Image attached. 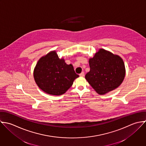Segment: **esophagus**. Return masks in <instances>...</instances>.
Here are the masks:
<instances>
[{
    "label": "esophagus",
    "mask_w": 146,
    "mask_h": 146,
    "mask_svg": "<svg viewBox=\"0 0 146 146\" xmlns=\"http://www.w3.org/2000/svg\"><path fill=\"white\" fill-rule=\"evenodd\" d=\"M79 75H80V76H84V72H82L79 74Z\"/></svg>",
    "instance_id": "esophagus-1"
}]
</instances>
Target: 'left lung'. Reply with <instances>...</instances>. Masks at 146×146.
I'll return each mask as SVG.
<instances>
[{
    "label": "left lung",
    "instance_id": "8db88e82",
    "mask_svg": "<svg viewBox=\"0 0 146 146\" xmlns=\"http://www.w3.org/2000/svg\"><path fill=\"white\" fill-rule=\"evenodd\" d=\"M90 71L86 79L100 95L117 88L125 76V67L122 58L104 49H100L90 59Z\"/></svg>",
    "mask_w": 146,
    "mask_h": 146
}]
</instances>
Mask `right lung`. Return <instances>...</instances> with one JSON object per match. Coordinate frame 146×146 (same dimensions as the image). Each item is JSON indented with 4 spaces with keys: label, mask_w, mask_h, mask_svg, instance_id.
I'll return each instance as SVG.
<instances>
[{
    "label": "right lung",
    "mask_w": 146,
    "mask_h": 146,
    "mask_svg": "<svg viewBox=\"0 0 146 146\" xmlns=\"http://www.w3.org/2000/svg\"><path fill=\"white\" fill-rule=\"evenodd\" d=\"M72 64H67L59 59L55 51L42 57L34 70L35 82L40 89L52 95L64 94L78 78Z\"/></svg>",
    "instance_id": "add662e5"
}]
</instances>
